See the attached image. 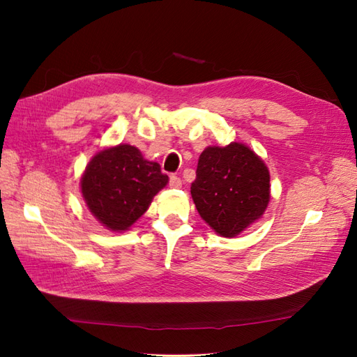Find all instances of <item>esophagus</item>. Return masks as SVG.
<instances>
[{"label": "esophagus", "mask_w": 357, "mask_h": 357, "mask_svg": "<svg viewBox=\"0 0 357 357\" xmlns=\"http://www.w3.org/2000/svg\"><path fill=\"white\" fill-rule=\"evenodd\" d=\"M169 186H171L172 189L181 188V180H180V177L176 176V174H172V176L169 177Z\"/></svg>", "instance_id": "34e87169"}]
</instances>
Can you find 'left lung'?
<instances>
[{
  "label": "left lung",
  "mask_w": 357,
  "mask_h": 357,
  "mask_svg": "<svg viewBox=\"0 0 357 357\" xmlns=\"http://www.w3.org/2000/svg\"><path fill=\"white\" fill-rule=\"evenodd\" d=\"M190 195L202 220L234 238L264 215L271 197L269 169L243 143L208 146L199 155Z\"/></svg>",
  "instance_id": "8db88e82"
}]
</instances>
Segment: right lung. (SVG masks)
Here are the masks:
<instances>
[{"label":"right lung","instance_id":"1","mask_svg":"<svg viewBox=\"0 0 357 357\" xmlns=\"http://www.w3.org/2000/svg\"><path fill=\"white\" fill-rule=\"evenodd\" d=\"M168 176L158 162L144 159L131 144H117L96 152L80 178L86 207L113 232L128 231L142 218Z\"/></svg>","mask_w":357,"mask_h":357}]
</instances>
